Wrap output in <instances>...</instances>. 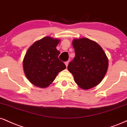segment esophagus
Returning <instances> with one entry per match:
<instances>
[{"label": "esophagus", "instance_id": "obj_1", "mask_svg": "<svg viewBox=\"0 0 127 127\" xmlns=\"http://www.w3.org/2000/svg\"><path fill=\"white\" fill-rule=\"evenodd\" d=\"M65 66L67 67V65L68 64V62H65Z\"/></svg>", "mask_w": 127, "mask_h": 127}]
</instances>
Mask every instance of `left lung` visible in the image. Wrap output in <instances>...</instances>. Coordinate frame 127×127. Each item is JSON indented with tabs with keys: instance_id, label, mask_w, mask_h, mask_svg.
<instances>
[{
	"instance_id": "left-lung-1",
	"label": "left lung",
	"mask_w": 127,
	"mask_h": 127,
	"mask_svg": "<svg viewBox=\"0 0 127 127\" xmlns=\"http://www.w3.org/2000/svg\"><path fill=\"white\" fill-rule=\"evenodd\" d=\"M75 57L67 69L81 89L88 90L98 85L107 72L108 59L103 49L95 41L82 38L72 41Z\"/></svg>"
}]
</instances>
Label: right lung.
<instances>
[{
  "mask_svg": "<svg viewBox=\"0 0 127 127\" xmlns=\"http://www.w3.org/2000/svg\"><path fill=\"white\" fill-rule=\"evenodd\" d=\"M60 39L45 36L35 41L26 53L23 68L27 78L40 88L50 86L59 72L66 68L59 59L60 51L56 47Z\"/></svg>",
  "mask_w": 127,
  "mask_h": 127,
  "instance_id": "1",
  "label": "right lung"
}]
</instances>
